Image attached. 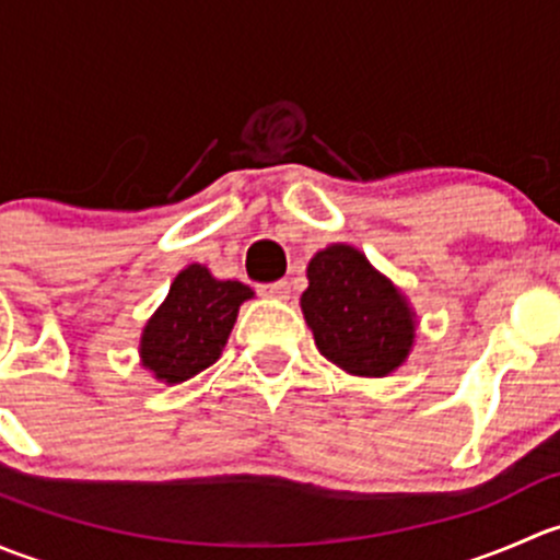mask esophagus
Segmentation results:
<instances>
[{
  "label": "esophagus",
  "instance_id": "obj_1",
  "mask_svg": "<svg viewBox=\"0 0 560 560\" xmlns=\"http://www.w3.org/2000/svg\"><path fill=\"white\" fill-rule=\"evenodd\" d=\"M259 292L265 298H273V301H287L290 298V281H273V284H265Z\"/></svg>",
  "mask_w": 560,
  "mask_h": 560
}]
</instances>
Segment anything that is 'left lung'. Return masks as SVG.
I'll use <instances>...</instances> for the list:
<instances>
[{"label": "left lung", "mask_w": 560, "mask_h": 560, "mask_svg": "<svg viewBox=\"0 0 560 560\" xmlns=\"http://www.w3.org/2000/svg\"><path fill=\"white\" fill-rule=\"evenodd\" d=\"M301 308L316 349L354 376H387L409 358L415 312L398 287L347 244L316 252Z\"/></svg>", "instance_id": "left-lung-1"}]
</instances>
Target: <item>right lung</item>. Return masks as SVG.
Returning <instances> with one entry per match:
<instances>
[{
  "instance_id": "obj_1",
  "label": "right lung",
  "mask_w": 560,
  "mask_h": 560,
  "mask_svg": "<svg viewBox=\"0 0 560 560\" xmlns=\"http://www.w3.org/2000/svg\"><path fill=\"white\" fill-rule=\"evenodd\" d=\"M252 295L246 284L213 279L208 268L197 262L180 270L165 303L143 327V369L165 385H178L217 363L241 303Z\"/></svg>"
}]
</instances>
